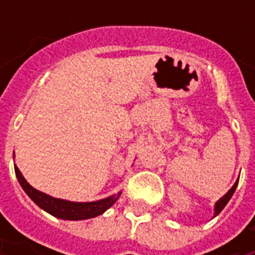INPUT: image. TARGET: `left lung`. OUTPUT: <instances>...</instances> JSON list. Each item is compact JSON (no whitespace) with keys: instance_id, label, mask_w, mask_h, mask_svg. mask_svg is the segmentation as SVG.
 <instances>
[{"instance_id":"obj_1","label":"left lung","mask_w":255,"mask_h":255,"mask_svg":"<svg viewBox=\"0 0 255 255\" xmlns=\"http://www.w3.org/2000/svg\"><path fill=\"white\" fill-rule=\"evenodd\" d=\"M237 185H238V180H237V181H236V184H234V185L232 186V188H230L229 192H228V193H226L225 196H224V197H221V198H220V200H218L217 202H216V206H214V217L221 213V210L224 209V208H225V206H226V204L229 202V200H230V198H232L233 193H234V192H236V188H237Z\"/></svg>"}]
</instances>
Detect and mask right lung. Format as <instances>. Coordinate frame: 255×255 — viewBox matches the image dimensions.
I'll list each match as a JSON object with an SVG mask.
<instances>
[{
  "instance_id": "add662e5",
  "label": "right lung",
  "mask_w": 255,
  "mask_h": 255,
  "mask_svg": "<svg viewBox=\"0 0 255 255\" xmlns=\"http://www.w3.org/2000/svg\"><path fill=\"white\" fill-rule=\"evenodd\" d=\"M14 170H15V176H17L18 181L21 184L22 189L25 190L26 194L41 209L46 210L47 213H50L54 217L61 218V220L78 221V220H87V218L96 217V216L104 213L108 208H111L122 194V192H119L118 194H112L110 197L92 202L66 201V200L51 197L49 194L39 192L26 181L25 177L22 176V173L17 167H14Z\"/></svg>"
}]
</instances>
